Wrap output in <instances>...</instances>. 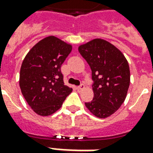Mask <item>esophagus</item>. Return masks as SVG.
Wrapping results in <instances>:
<instances>
[{"mask_svg": "<svg viewBox=\"0 0 153 153\" xmlns=\"http://www.w3.org/2000/svg\"><path fill=\"white\" fill-rule=\"evenodd\" d=\"M85 88V86H84V84H83V83H82V84H80L79 86L77 87V89L79 90V91H81V90H83V88Z\"/></svg>", "mask_w": 153, "mask_h": 153, "instance_id": "esophagus-1", "label": "esophagus"}]
</instances>
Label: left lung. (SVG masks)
<instances>
[{
    "instance_id": "1",
    "label": "left lung",
    "mask_w": 153,
    "mask_h": 153,
    "mask_svg": "<svg viewBox=\"0 0 153 153\" xmlns=\"http://www.w3.org/2000/svg\"><path fill=\"white\" fill-rule=\"evenodd\" d=\"M79 51L92 70L93 99L85 106L98 118H106L125 102L129 83L128 61L109 42L96 38L79 47Z\"/></svg>"
}]
</instances>
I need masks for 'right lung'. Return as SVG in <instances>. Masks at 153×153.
I'll list each match as a JSON object with an SVG mask.
<instances>
[{
  "label": "right lung",
  "instance_id": "add662e5",
  "mask_svg": "<svg viewBox=\"0 0 153 153\" xmlns=\"http://www.w3.org/2000/svg\"><path fill=\"white\" fill-rule=\"evenodd\" d=\"M71 51L70 44L49 36L33 46L23 60L19 87L26 102L38 115H52L72 92L65 85L60 71Z\"/></svg>",
  "mask_w": 153,
  "mask_h": 153
}]
</instances>
